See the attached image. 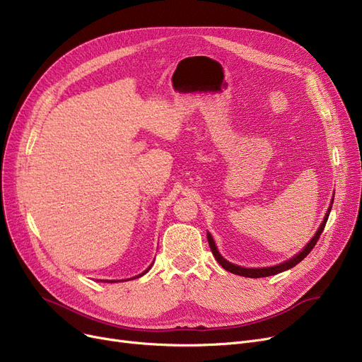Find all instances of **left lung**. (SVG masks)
Returning a JSON list of instances; mask_svg holds the SVG:
<instances>
[{
    "label": "left lung",
    "mask_w": 362,
    "mask_h": 362,
    "mask_svg": "<svg viewBox=\"0 0 362 362\" xmlns=\"http://www.w3.org/2000/svg\"><path fill=\"white\" fill-rule=\"evenodd\" d=\"M329 211H331V206H329V209H328V211H327V215H325V218H324V222H322V225L319 226V230H317V233L315 234V237L310 240V243L307 245L297 257H293L292 259H289V261H286V262H284V264H279V265H274V267H269V269H243V267H238V265H234V264H231V262H228L226 259H223L222 257H221V253L218 252V249H216V245H215V242H213V238H211V235L210 234H207V240H209V246H210V249H211V253H213V257L216 258V261L223 267V269L226 270V272H230V273H234V274H238V276H245V277H253V279H257V277H267V276H273V274H277V273H282V272H285V270H289V269H292V267H296L298 262H301L307 255H309L310 253V250L315 247V245L317 243V240H319V237H320V234H322V231H324V228H325V223H327V221H328V216H329Z\"/></svg>",
    "instance_id": "1"
}]
</instances>
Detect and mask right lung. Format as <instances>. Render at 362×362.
I'll use <instances>...</instances> for the list:
<instances>
[{
	"label": "right lung",
	"instance_id": "right-lung-1",
	"mask_svg": "<svg viewBox=\"0 0 362 362\" xmlns=\"http://www.w3.org/2000/svg\"><path fill=\"white\" fill-rule=\"evenodd\" d=\"M149 269H151V267H149ZM149 269H147V270H149ZM147 270H146V272H147ZM146 272H144V273H146ZM144 273H141V274H140V276H143V274H144ZM140 276H137V277H140ZM113 282H115V280H113Z\"/></svg>",
	"mask_w": 362,
	"mask_h": 362
}]
</instances>
